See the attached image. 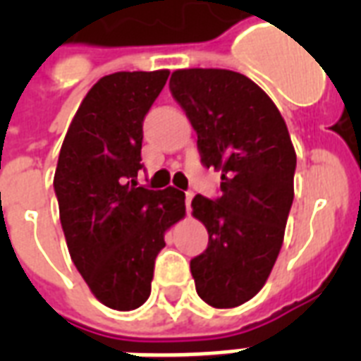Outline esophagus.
Returning <instances> with one entry per match:
<instances>
[{"mask_svg":"<svg viewBox=\"0 0 361 361\" xmlns=\"http://www.w3.org/2000/svg\"><path fill=\"white\" fill-rule=\"evenodd\" d=\"M191 200H192V192L187 191L185 192V206H187V212L191 209Z\"/></svg>","mask_w":361,"mask_h":361,"instance_id":"34e87169","label":"esophagus"}]
</instances>
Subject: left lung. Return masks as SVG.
<instances>
[{
  "instance_id": "1",
  "label": "left lung",
  "mask_w": 361,
  "mask_h": 361,
  "mask_svg": "<svg viewBox=\"0 0 361 361\" xmlns=\"http://www.w3.org/2000/svg\"><path fill=\"white\" fill-rule=\"evenodd\" d=\"M170 93L197 130L200 163L221 172V195L192 198L208 247L191 260L198 296L238 307L268 279L294 200L296 152L274 101L247 76L226 69H183Z\"/></svg>"
}]
</instances>
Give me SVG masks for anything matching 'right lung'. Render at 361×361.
Wrapping results in <instances>:
<instances>
[{
    "mask_svg": "<svg viewBox=\"0 0 361 361\" xmlns=\"http://www.w3.org/2000/svg\"><path fill=\"white\" fill-rule=\"evenodd\" d=\"M169 71L103 76L65 135L54 176L69 255L106 307L130 311L152 292L164 232L185 215V192L136 183L144 118Z\"/></svg>",
    "mask_w": 361,
    "mask_h": 361,
    "instance_id": "1",
    "label": "right lung"
}]
</instances>
